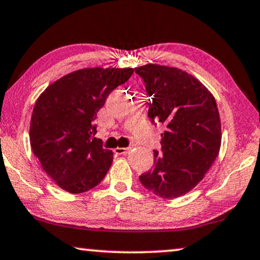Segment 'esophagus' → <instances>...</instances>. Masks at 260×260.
<instances>
[{
  "instance_id": "esophagus-1",
  "label": "esophagus",
  "mask_w": 260,
  "mask_h": 260,
  "mask_svg": "<svg viewBox=\"0 0 260 260\" xmlns=\"http://www.w3.org/2000/svg\"><path fill=\"white\" fill-rule=\"evenodd\" d=\"M131 149H132V147H116L114 149V153H115V154H119V155L128 154V153L131 152Z\"/></svg>"
}]
</instances>
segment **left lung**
<instances>
[{"label": "left lung", "mask_w": 260, "mask_h": 260, "mask_svg": "<svg viewBox=\"0 0 260 260\" xmlns=\"http://www.w3.org/2000/svg\"><path fill=\"white\" fill-rule=\"evenodd\" d=\"M152 98L148 118L165 126L162 152L139 179L164 199L188 193L203 180L218 156L221 123L213 95L199 80L175 67L148 63L134 68Z\"/></svg>", "instance_id": "1"}]
</instances>
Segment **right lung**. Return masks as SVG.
<instances>
[{
    "instance_id": "right-lung-1",
    "label": "right lung",
    "mask_w": 260,
    "mask_h": 260,
    "mask_svg": "<svg viewBox=\"0 0 260 260\" xmlns=\"http://www.w3.org/2000/svg\"><path fill=\"white\" fill-rule=\"evenodd\" d=\"M133 68H83L62 76L35 102L29 139L43 171L73 194L94 188L113 162V152L92 139L94 120L113 89Z\"/></svg>"
}]
</instances>
